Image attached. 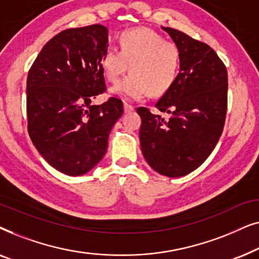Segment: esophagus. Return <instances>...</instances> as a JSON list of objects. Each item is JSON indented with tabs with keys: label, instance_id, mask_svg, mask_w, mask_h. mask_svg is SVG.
<instances>
[{
	"label": "esophagus",
	"instance_id": "obj_1",
	"mask_svg": "<svg viewBox=\"0 0 259 259\" xmlns=\"http://www.w3.org/2000/svg\"><path fill=\"white\" fill-rule=\"evenodd\" d=\"M134 109V107L132 105H130V104H127V102H125V104H123V111H125V113H128V112H132Z\"/></svg>",
	"mask_w": 259,
	"mask_h": 259
}]
</instances>
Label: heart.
Wrapping results in <instances>:
<instances>
[{"mask_svg": "<svg viewBox=\"0 0 259 259\" xmlns=\"http://www.w3.org/2000/svg\"><path fill=\"white\" fill-rule=\"evenodd\" d=\"M119 51L104 49L100 67L106 80L115 82L127 68L130 74L113 87V93L127 100H141L150 93H166L178 79L182 52L173 41L165 40L150 28H133L118 37Z\"/></svg>", "mask_w": 259, "mask_h": 259, "instance_id": "b5f03b06", "label": "heart"}]
</instances>
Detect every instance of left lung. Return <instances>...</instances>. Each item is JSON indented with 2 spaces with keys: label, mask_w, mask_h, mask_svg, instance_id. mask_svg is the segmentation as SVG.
Segmentation results:
<instances>
[{
  "label": "left lung",
  "mask_w": 259,
  "mask_h": 259,
  "mask_svg": "<svg viewBox=\"0 0 259 259\" xmlns=\"http://www.w3.org/2000/svg\"><path fill=\"white\" fill-rule=\"evenodd\" d=\"M162 29L182 52L178 79L155 104L159 111L172 115L164 120L146 107L137 112L147 164L162 176L177 178L199 167L222 136L228 109V70L208 45L173 28Z\"/></svg>",
  "instance_id": "obj_1"
}]
</instances>
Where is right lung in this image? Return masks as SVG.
<instances>
[{"mask_svg": "<svg viewBox=\"0 0 259 259\" xmlns=\"http://www.w3.org/2000/svg\"><path fill=\"white\" fill-rule=\"evenodd\" d=\"M107 42L102 24L62 30L28 72V133L45 160L67 176L84 175L104 158L123 113L122 101L113 97L92 105L106 91L100 56Z\"/></svg>", "mask_w": 259, "mask_h": 259, "instance_id": "obj_1", "label": "right lung"}]
</instances>
